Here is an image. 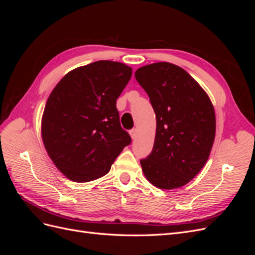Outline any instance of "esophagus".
I'll use <instances>...</instances> for the list:
<instances>
[{
  "label": "esophagus",
  "instance_id": "esophagus-1",
  "mask_svg": "<svg viewBox=\"0 0 255 255\" xmlns=\"http://www.w3.org/2000/svg\"><path fill=\"white\" fill-rule=\"evenodd\" d=\"M129 135H130V137L133 138V139H135L136 138V136H137V129L136 128H132L129 130Z\"/></svg>",
  "mask_w": 255,
  "mask_h": 255
}]
</instances>
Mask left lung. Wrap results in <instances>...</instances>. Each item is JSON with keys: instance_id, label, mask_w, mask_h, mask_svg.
<instances>
[{"instance_id": "8db88e82", "label": "left lung", "mask_w": 255, "mask_h": 255, "mask_svg": "<svg viewBox=\"0 0 255 255\" xmlns=\"http://www.w3.org/2000/svg\"><path fill=\"white\" fill-rule=\"evenodd\" d=\"M135 78L156 116L152 152L140 159L154 186L181 187L201 170L215 139L216 118L210 98L184 70L170 63L138 69Z\"/></svg>"}]
</instances>
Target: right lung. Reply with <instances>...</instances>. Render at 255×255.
Segmentation results:
<instances>
[{
    "mask_svg": "<svg viewBox=\"0 0 255 255\" xmlns=\"http://www.w3.org/2000/svg\"><path fill=\"white\" fill-rule=\"evenodd\" d=\"M132 68L99 60L66 74L44 107L42 140L53 163L68 179L90 182L105 175L132 142L120 125L116 101Z\"/></svg>",
    "mask_w": 255,
    "mask_h": 255,
    "instance_id": "right-lung-1",
    "label": "right lung"
}]
</instances>
